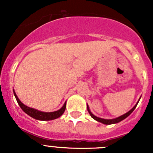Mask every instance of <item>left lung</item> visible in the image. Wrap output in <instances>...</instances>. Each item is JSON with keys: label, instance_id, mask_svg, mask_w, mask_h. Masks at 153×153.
I'll return each mask as SVG.
<instances>
[{"label": "left lung", "instance_id": "left-lung-1", "mask_svg": "<svg viewBox=\"0 0 153 153\" xmlns=\"http://www.w3.org/2000/svg\"><path fill=\"white\" fill-rule=\"evenodd\" d=\"M141 98V97H140ZM140 100H138V102H136V104L134 106H133V108H132V109L129 110V112H127L126 113H125V114L122 115V116H120V117H117V118H115V119H111V120H106V119H102V118H100V117H96L95 115H93V113H91V111L90 110V108H89V106L88 104H87V110H88L89 113H90V115L91 116V117L93 119H94L95 120H97V121H98V122L100 123H102L103 124H106V125H110V124H115V123H118L121 122L122 120H123L124 119H126V117H128L129 116V115L131 114V113L133 112V110H134L135 109H136V106H137L138 102H139V101H140Z\"/></svg>", "mask_w": 153, "mask_h": 153}]
</instances>
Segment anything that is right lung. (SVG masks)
<instances>
[{
    "instance_id": "right-lung-1",
    "label": "right lung",
    "mask_w": 153,
    "mask_h": 153,
    "mask_svg": "<svg viewBox=\"0 0 153 153\" xmlns=\"http://www.w3.org/2000/svg\"><path fill=\"white\" fill-rule=\"evenodd\" d=\"M13 94L15 97L16 100L17 101V103L20 106V107L22 109L24 113H26L27 114L29 115L30 117L32 118L35 119L37 120H42V121H48V120H55V119L59 118L61 117L63 113H64L65 109H66V106H67V102H65L63 104V106L60 108V109H58L56 111L54 112H50V113H46V112L39 111L37 109H35L33 108H30L29 106H27L26 105H24L22 102H21L19 98L17 97V94L15 93L14 90H13Z\"/></svg>"
}]
</instances>
